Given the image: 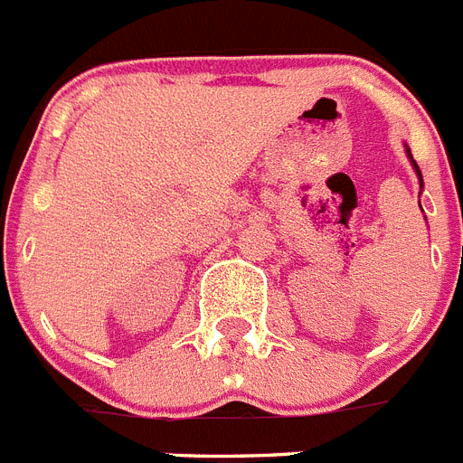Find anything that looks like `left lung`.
<instances>
[{"label":"left lung","instance_id":"left-lung-1","mask_svg":"<svg viewBox=\"0 0 463 463\" xmlns=\"http://www.w3.org/2000/svg\"><path fill=\"white\" fill-rule=\"evenodd\" d=\"M407 156L411 159V164H414V171H416V175H419V180H420V187H423V178H420V171H419V166H416L414 156H411V152H409V149H407Z\"/></svg>","mask_w":463,"mask_h":463}]
</instances>
